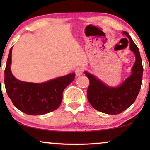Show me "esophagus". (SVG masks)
<instances>
[{
    "instance_id": "34e87169",
    "label": "esophagus",
    "mask_w": 150,
    "mask_h": 150,
    "mask_svg": "<svg viewBox=\"0 0 150 150\" xmlns=\"http://www.w3.org/2000/svg\"><path fill=\"white\" fill-rule=\"evenodd\" d=\"M84 71V68L83 67H79L76 69L75 70V74L76 75V76H81L83 74Z\"/></svg>"
}]
</instances>
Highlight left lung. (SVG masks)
<instances>
[{
  "label": "left lung",
  "mask_w": 150,
  "mask_h": 150,
  "mask_svg": "<svg viewBox=\"0 0 150 150\" xmlns=\"http://www.w3.org/2000/svg\"><path fill=\"white\" fill-rule=\"evenodd\" d=\"M123 34L130 40V48L134 53L136 61L132 74L119 87H111L104 84L93 75L85 71L89 80L87 99L91 105L98 111L109 115L122 112L134 103L141 89L143 68L138 47L126 31Z\"/></svg>",
  "instance_id": "8db88e82"
}]
</instances>
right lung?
Returning a JSON list of instances; mask_svg holds the SVG:
<instances>
[{
	"label": "right lung",
	"instance_id": "1",
	"mask_svg": "<svg viewBox=\"0 0 150 150\" xmlns=\"http://www.w3.org/2000/svg\"><path fill=\"white\" fill-rule=\"evenodd\" d=\"M12 48L10 49L5 69L6 91L13 105L30 115H40L54 111L60 106L63 91L75 78V74L50 80L44 83L21 81L11 71Z\"/></svg>",
	"mask_w": 150,
	"mask_h": 150
}]
</instances>
